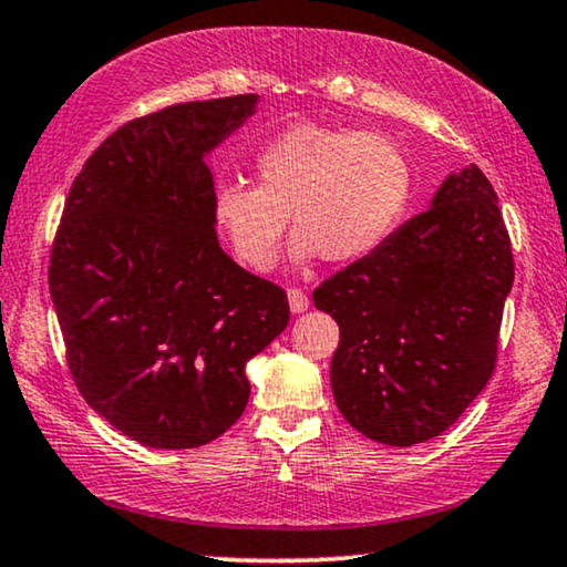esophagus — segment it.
<instances>
[{
    "label": "esophagus",
    "instance_id": "34e87169",
    "mask_svg": "<svg viewBox=\"0 0 567 567\" xmlns=\"http://www.w3.org/2000/svg\"><path fill=\"white\" fill-rule=\"evenodd\" d=\"M288 300H290V311L292 313L308 311V296L300 288H290L288 290Z\"/></svg>",
    "mask_w": 567,
    "mask_h": 567
}]
</instances>
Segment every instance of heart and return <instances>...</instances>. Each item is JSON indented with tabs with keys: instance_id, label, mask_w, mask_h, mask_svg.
<instances>
[{
	"instance_id": "heart-1",
	"label": "heart",
	"mask_w": 567,
	"mask_h": 567,
	"mask_svg": "<svg viewBox=\"0 0 567 567\" xmlns=\"http://www.w3.org/2000/svg\"><path fill=\"white\" fill-rule=\"evenodd\" d=\"M259 186L225 181L213 194L215 225L233 254L271 269L296 223L292 259L321 254L350 264L383 246L412 199V163L386 134L298 124L256 155Z\"/></svg>"
}]
</instances>
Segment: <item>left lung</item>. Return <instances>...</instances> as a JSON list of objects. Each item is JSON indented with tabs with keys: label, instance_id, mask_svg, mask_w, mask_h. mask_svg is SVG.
Masks as SVG:
<instances>
[{
	"label": "left lung",
	"instance_id": "obj_1",
	"mask_svg": "<svg viewBox=\"0 0 567 567\" xmlns=\"http://www.w3.org/2000/svg\"><path fill=\"white\" fill-rule=\"evenodd\" d=\"M511 285L493 184L477 165L451 173L433 207L313 290L339 323L331 391L344 420L386 446L454 425L495 371Z\"/></svg>",
	"mask_w": 567,
	"mask_h": 567
}]
</instances>
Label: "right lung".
Listing matches in <instances>:
<instances>
[{"label":"right lung","instance_id":"right-lung-1","mask_svg":"<svg viewBox=\"0 0 567 567\" xmlns=\"http://www.w3.org/2000/svg\"><path fill=\"white\" fill-rule=\"evenodd\" d=\"M259 95L168 105L87 157L49 264L66 365L113 427L150 449H196L246 410V362L288 327V292L217 244L205 155Z\"/></svg>","mask_w":567,"mask_h":567}]
</instances>
